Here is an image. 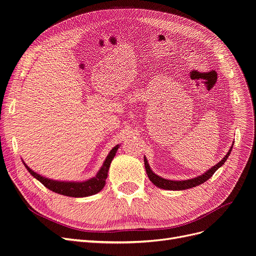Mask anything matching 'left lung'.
<instances>
[{"label":"left lung","instance_id":"1","mask_svg":"<svg viewBox=\"0 0 256 256\" xmlns=\"http://www.w3.org/2000/svg\"><path fill=\"white\" fill-rule=\"evenodd\" d=\"M232 145L230 150H228V152L226 154V156L220 160L219 163H217L214 166H212V168H210L208 171H206L204 174L201 176H198L194 178H190V180H166L164 178L158 176V174H156L152 169L150 166L147 162L146 156H144V165H145V170L147 176H148V178L150 180V182L156 186L160 189H164V190H172V191H182V190H186V189H190V188H194L196 186H199L201 184L206 182L210 178V176H212V174L216 172L225 162L226 160L230 156L232 150Z\"/></svg>","mask_w":256,"mask_h":256}]
</instances>
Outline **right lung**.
<instances>
[{"mask_svg": "<svg viewBox=\"0 0 256 256\" xmlns=\"http://www.w3.org/2000/svg\"><path fill=\"white\" fill-rule=\"evenodd\" d=\"M119 144L114 146L106 156L104 162L98 172L96 173V176H93L87 180L83 182H65V180H50L46 176H40L37 172L32 170L28 165H26L24 160L22 163L26 167V169L30 172L31 176L42 182L48 190L58 193L60 195L68 196V197H87L98 193L104 189L106 184V180L108 178V172H109V168L111 165L112 160L114 158L118 148Z\"/></svg>", "mask_w": 256, "mask_h": 256, "instance_id": "obj_1", "label": "right lung"}]
</instances>
